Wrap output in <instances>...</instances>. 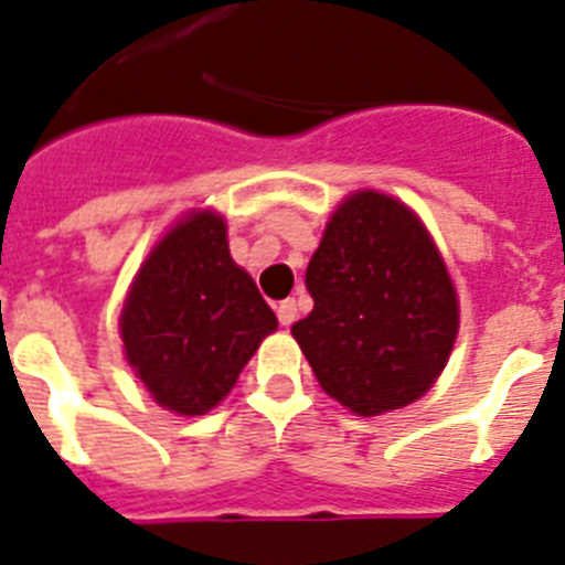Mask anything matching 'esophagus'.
I'll use <instances>...</instances> for the list:
<instances>
[{
  "mask_svg": "<svg viewBox=\"0 0 565 565\" xmlns=\"http://www.w3.org/2000/svg\"><path fill=\"white\" fill-rule=\"evenodd\" d=\"M276 312H278V321H281L284 327H289V323L298 318V301H296V298H287V301L278 303Z\"/></svg>",
  "mask_w": 565,
  "mask_h": 565,
  "instance_id": "34e87169",
  "label": "esophagus"
}]
</instances>
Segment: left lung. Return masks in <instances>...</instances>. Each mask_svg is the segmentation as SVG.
Segmentation results:
<instances>
[{"instance_id":"8db88e82","label":"left lung","mask_w":565,"mask_h":565,"mask_svg":"<svg viewBox=\"0 0 565 565\" xmlns=\"http://www.w3.org/2000/svg\"><path fill=\"white\" fill-rule=\"evenodd\" d=\"M312 312L292 338L321 390L355 415L418 401L458 338V292L424 222L392 195L341 201L307 267Z\"/></svg>"}]
</instances>
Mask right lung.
Masks as SVG:
<instances>
[{
  "label": "right lung",
  "mask_w": 565,
  "mask_h": 565,
  "mask_svg": "<svg viewBox=\"0 0 565 565\" xmlns=\"http://www.w3.org/2000/svg\"><path fill=\"white\" fill-rule=\"evenodd\" d=\"M278 318L233 262L227 224L195 210L147 255L119 318L127 364L159 406L204 415L224 401Z\"/></svg>",
  "instance_id": "right-lung-1"
}]
</instances>
